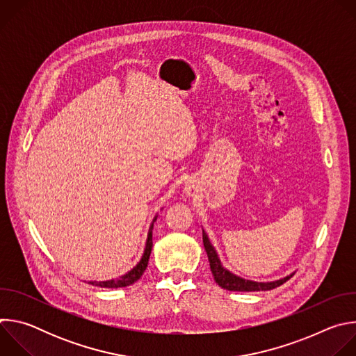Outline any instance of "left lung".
Wrapping results in <instances>:
<instances>
[{
	"label": "left lung",
	"mask_w": 356,
	"mask_h": 356,
	"mask_svg": "<svg viewBox=\"0 0 356 356\" xmlns=\"http://www.w3.org/2000/svg\"><path fill=\"white\" fill-rule=\"evenodd\" d=\"M202 243H204L207 257H209V262H210V268L214 276L216 283L229 291H265V290H272L275 287H279L280 284H283L284 282H287L294 273L279 279V280H273V282H253V280H246L242 279L234 273H231L228 269H225L218 258V253L214 249V246L211 245L209 235L206 234V231L202 229Z\"/></svg>",
	"instance_id": "left-lung-1"
}]
</instances>
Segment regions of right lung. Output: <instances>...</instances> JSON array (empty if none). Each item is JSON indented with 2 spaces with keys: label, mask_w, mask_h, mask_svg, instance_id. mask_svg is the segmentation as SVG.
<instances>
[{
  "label": "right lung",
  "mask_w": 356,
  "mask_h": 356,
  "mask_svg": "<svg viewBox=\"0 0 356 356\" xmlns=\"http://www.w3.org/2000/svg\"><path fill=\"white\" fill-rule=\"evenodd\" d=\"M158 217L154 218L152 221L150 227H149V232H147V239H146V245H145V250H143V255L140 258V261L138 262V265L131 269L128 273L120 276L118 279H111V280H104V282H90V284L92 286H98V287H107V289H118V287H127L134 284L146 270L147 262H149V257H150V252H152V229H154V222L156 221Z\"/></svg>",
  "instance_id": "obj_1"
}]
</instances>
